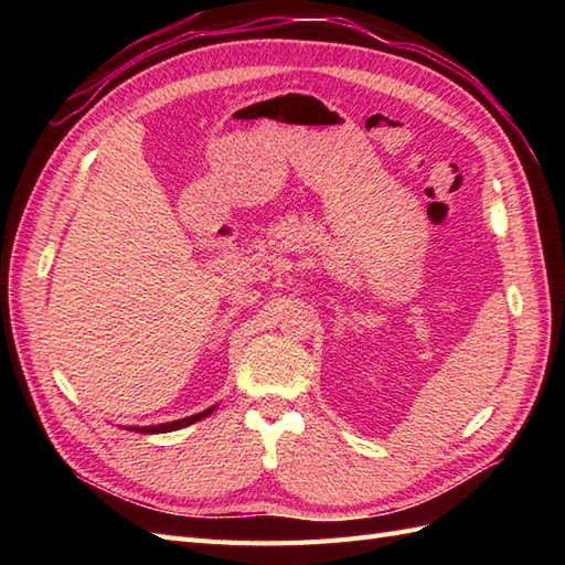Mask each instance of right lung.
I'll return each mask as SVG.
<instances>
[{"instance_id": "obj_1", "label": "right lung", "mask_w": 565, "mask_h": 565, "mask_svg": "<svg viewBox=\"0 0 565 565\" xmlns=\"http://www.w3.org/2000/svg\"><path fill=\"white\" fill-rule=\"evenodd\" d=\"M214 409H216V405L207 407V409H204V413L183 417V419H174V422H167V424H156V426H127V431H136V434H167V431H177V429H183V426H188V424H195V422L204 419L207 415H212Z\"/></svg>"}]
</instances>
